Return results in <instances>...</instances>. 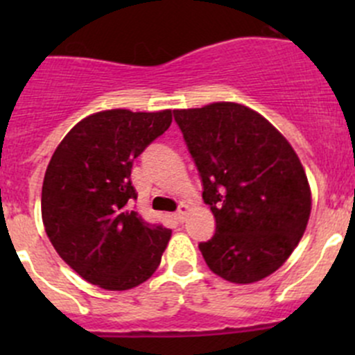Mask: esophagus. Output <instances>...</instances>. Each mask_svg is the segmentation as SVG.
<instances>
[{"instance_id": "34e87169", "label": "esophagus", "mask_w": 355, "mask_h": 355, "mask_svg": "<svg viewBox=\"0 0 355 355\" xmlns=\"http://www.w3.org/2000/svg\"><path fill=\"white\" fill-rule=\"evenodd\" d=\"M187 209H189V207L185 206V204H180V206H178L177 213H175V218H177V220L180 221V223L185 220V214H187Z\"/></svg>"}]
</instances>
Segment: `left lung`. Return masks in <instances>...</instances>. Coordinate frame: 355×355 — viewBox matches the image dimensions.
<instances>
[{"label": "left lung", "mask_w": 355, "mask_h": 355, "mask_svg": "<svg viewBox=\"0 0 355 355\" xmlns=\"http://www.w3.org/2000/svg\"><path fill=\"white\" fill-rule=\"evenodd\" d=\"M216 230L199 250L213 273L254 284L277 271L306 232L311 191L287 139L237 103L175 110Z\"/></svg>", "instance_id": "left-lung-1"}]
</instances>
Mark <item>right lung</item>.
<instances>
[{
    "label": "right lung",
    "instance_id": "add662e5",
    "mask_svg": "<svg viewBox=\"0 0 355 355\" xmlns=\"http://www.w3.org/2000/svg\"><path fill=\"white\" fill-rule=\"evenodd\" d=\"M171 125V110H108L78 121L46 170L41 209L46 234L63 261L89 284L128 290L161 263L171 230L130 207L134 159Z\"/></svg>",
    "mask_w": 355,
    "mask_h": 355
}]
</instances>
